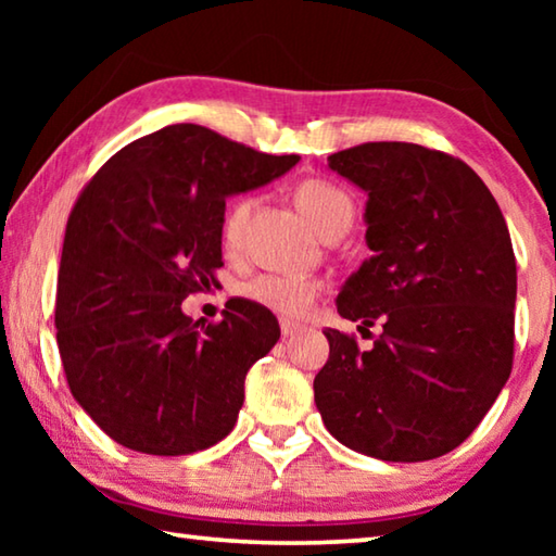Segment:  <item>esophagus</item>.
<instances>
[{
  "label": "esophagus",
  "instance_id": "obj_1",
  "mask_svg": "<svg viewBox=\"0 0 556 556\" xmlns=\"http://www.w3.org/2000/svg\"><path fill=\"white\" fill-rule=\"evenodd\" d=\"M279 328H281V336H285V338H289V336H294V333H301V331H304V326L296 324V321H289V318H281V321H279Z\"/></svg>",
  "mask_w": 556,
  "mask_h": 556
}]
</instances>
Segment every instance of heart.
Returning a JSON list of instances; mask_svg holds the SVG:
<instances>
[{
    "mask_svg": "<svg viewBox=\"0 0 556 556\" xmlns=\"http://www.w3.org/2000/svg\"><path fill=\"white\" fill-rule=\"evenodd\" d=\"M296 205L299 211L306 215L308 223L314 225L318 232H328L336 228H348L353 220V201L343 188H338L331 181H321V178H308V181L299 184L296 188ZM252 208L250 199H242L230 205L228 215L223 220V244L225 248H235L240 242V235L244 228ZM321 281L304 275H279V271H267V275H257L242 285V294L255 304L271 308L277 314L287 316H304L316 296L321 294Z\"/></svg>",
    "mask_w": 556,
    "mask_h": 556,
    "instance_id": "b5f03b06",
    "label": "heart"
}]
</instances>
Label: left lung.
<instances>
[{"label":"left lung","instance_id":"left-lung-1","mask_svg":"<svg viewBox=\"0 0 556 556\" xmlns=\"http://www.w3.org/2000/svg\"><path fill=\"white\" fill-rule=\"evenodd\" d=\"M328 166L368 193L372 250L338 314L382 333L361 351L355 336L324 331L331 353L314 380L316 407L357 454L444 456L473 434L513 370L517 269L501 205L468 164L419 144H357Z\"/></svg>","mask_w":556,"mask_h":556}]
</instances>
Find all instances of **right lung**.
<instances>
[{"mask_svg":"<svg viewBox=\"0 0 556 556\" xmlns=\"http://www.w3.org/2000/svg\"><path fill=\"white\" fill-rule=\"evenodd\" d=\"M271 156L201 125H168L119 149L68 215L55 341L75 402L110 439L186 456L232 431L244 375L279 341L269 308L230 299L223 321L181 301L223 267L225 199L287 174Z\"/></svg>","mask_w":556,"mask_h":556,"instance_id":"right-lung-1","label":"right lung"}]
</instances>
